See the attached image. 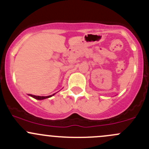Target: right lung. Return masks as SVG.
Masks as SVG:
<instances>
[{
  "instance_id": "right-lung-1",
  "label": "right lung",
  "mask_w": 149,
  "mask_h": 149,
  "mask_svg": "<svg viewBox=\"0 0 149 149\" xmlns=\"http://www.w3.org/2000/svg\"><path fill=\"white\" fill-rule=\"evenodd\" d=\"M29 95H31V96H32V97H33V98H36V99H38V100L45 99V98H49V97H51V95H49V96H39V95H31V94H29Z\"/></svg>"
}]
</instances>
